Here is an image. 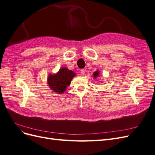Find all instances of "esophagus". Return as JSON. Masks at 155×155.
I'll return each instance as SVG.
<instances>
[{"instance_id":"1","label":"esophagus","mask_w":155,"mask_h":155,"mask_svg":"<svg viewBox=\"0 0 155 155\" xmlns=\"http://www.w3.org/2000/svg\"><path fill=\"white\" fill-rule=\"evenodd\" d=\"M81 74L82 75H85V70H84V69H81Z\"/></svg>"}]
</instances>
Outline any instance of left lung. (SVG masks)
Wrapping results in <instances>:
<instances>
[{
  "instance_id": "left-lung-1",
  "label": "left lung",
  "mask_w": 155,
  "mask_h": 155,
  "mask_svg": "<svg viewBox=\"0 0 155 155\" xmlns=\"http://www.w3.org/2000/svg\"><path fill=\"white\" fill-rule=\"evenodd\" d=\"M99 74H100V72L98 71V70H97V71H96V72L93 73V76L94 78H96L97 77L99 76Z\"/></svg>"
}]
</instances>
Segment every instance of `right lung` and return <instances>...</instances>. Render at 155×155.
<instances>
[{
  "label": "right lung",
  "instance_id": "right-lung-1",
  "mask_svg": "<svg viewBox=\"0 0 155 155\" xmlns=\"http://www.w3.org/2000/svg\"><path fill=\"white\" fill-rule=\"evenodd\" d=\"M76 76L72 70L63 67L55 74H49L48 84L51 90L58 94H63L69 86L73 78Z\"/></svg>",
  "mask_w": 155,
  "mask_h": 155
}]
</instances>
